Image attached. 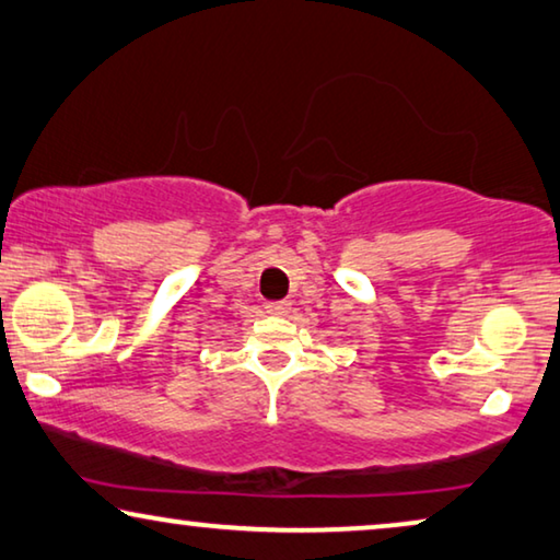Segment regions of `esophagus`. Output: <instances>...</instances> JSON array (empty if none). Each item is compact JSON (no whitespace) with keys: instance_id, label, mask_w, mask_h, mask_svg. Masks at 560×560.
<instances>
[{"instance_id":"obj_1","label":"esophagus","mask_w":560,"mask_h":560,"mask_svg":"<svg viewBox=\"0 0 560 560\" xmlns=\"http://www.w3.org/2000/svg\"><path fill=\"white\" fill-rule=\"evenodd\" d=\"M291 312V304L289 302H271L266 304V314L271 316H287Z\"/></svg>"}]
</instances>
